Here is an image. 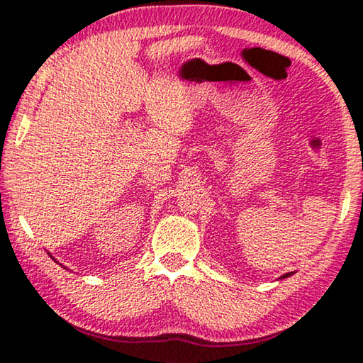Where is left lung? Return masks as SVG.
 Masks as SVG:
<instances>
[{"mask_svg": "<svg viewBox=\"0 0 363 363\" xmlns=\"http://www.w3.org/2000/svg\"><path fill=\"white\" fill-rule=\"evenodd\" d=\"M291 274H294V272H286V274H284V275H282V277H280V279H286V277H290V275H291Z\"/></svg>", "mask_w": 363, "mask_h": 363, "instance_id": "obj_1", "label": "left lung"}]
</instances>
